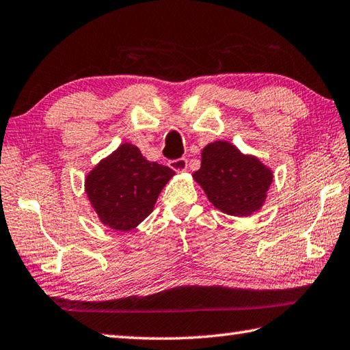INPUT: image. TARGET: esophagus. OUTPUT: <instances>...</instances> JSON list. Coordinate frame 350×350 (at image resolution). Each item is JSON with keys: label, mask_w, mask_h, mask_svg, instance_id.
<instances>
[{"label": "esophagus", "mask_w": 350, "mask_h": 350, "mask_svg": "<svg viewBox=\"0 0 350 350\" xmlns=\"http://www.w3.org/2000/svg\"><path fill=\"white\" fill-rule=\"evenodd\" d=\"M168 167L171 170L177 171V173H182V171H185L188 168V161L183 159V157H180V159H174V161H170L168 162Z\"/></svg>", "instance_id": "1"}]
</instances>
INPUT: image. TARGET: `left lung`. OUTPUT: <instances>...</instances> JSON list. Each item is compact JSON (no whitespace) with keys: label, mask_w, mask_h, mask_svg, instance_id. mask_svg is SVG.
Listing matches in <instances>:
<instances>
[{"label":"left lung","mask_w":350,"mask_h":350,"mask_svg":"<svg viewBox=\"0 0 350 350\" xmlns=\"http://www.w3.org/2000/svg\"><path fill=\"white\" fill-rule=\"evenodd\" d=\"M208 200L228 215L250 217L262 209L273 171L229 141L209 142L202 150V167L193 174Z\"/></svg>","instance_id":"1"}]
</instances>
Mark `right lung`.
<instances>
[{
  "mask_svg": "<svg viewBox=\"0 0 350 350\" xmlns=\"http://www.w3.org/2000/svg\"><path fill=\"white\" fill-rule=\"evenodd\" d=\"M173 176V170L147 161L138 147L124 142L89 171L85 191L103 224L129 232L152 214Z\"/></svg>",
  "mask_w": 350,
  "mask_h": 350,
  "instance_id": "1",
  "label": "right lung"
}]
</instances>
